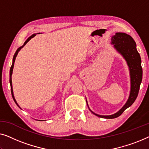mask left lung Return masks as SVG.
Returning <instances> with one entry per match:
<instances>
[{"label":"left lung","mask_w":149,"mask_h":149,"mask_svg":"<svg viewBox=\"0 0 149 149\" xmlns=\"http://www.w3.org/2000/svg\"><path fill=\"white\" fill-rule=\"evenodd\" d=\"M111 44L116 51L122 56L127 63L130 71V91L128 99L123 107L117 113L111 115H100L93 113L88 108L93 115L104 119H114L117 118L123 113V111L136 100L139 91L140 86L142 79V68L141 66V58L136 49V44L133 38L129 34L123 32H116L111 38Z\"/></svg>","instance_id":"1"}]
</instances>
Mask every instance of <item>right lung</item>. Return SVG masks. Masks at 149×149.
I'll return each mask as SVG.
<instances>
[{
  "instance_id": "add662e5",
  "label": "right lung",
  "mask_w": 149,
  "mask_h": 149,
  "mask_svg": "<svg viewBox=\"0 0 149 149\" xmlns=\"http://www.w3.org/2000/svg\"><path fill=\"white\" fill-rule=\"evenodd\" d=\"M38 34H40V33H38ZM36 35V34H32V35L30 36V37L28 38V39L26 40L25 42H24L23 45L21 46V47H19L17 49V51H16L15 53V54H14V56H13V62H12V65H11V68H10V72H9V83H10V85H11V94H12V97H13V100H14V102H15L16 104H17V105L18 107H19V106L18 105V104L17 103V102H16L15 99V97H14V94H13V85H12V74H13V67H14V63H15V58H16V57H17V54H18V53H19V51L21 50L26 45V44L27 43V42H28V41H29V40H30V39H31V38H33V37H34V36H35ZM19 108H20V107H19ZM20 109H21V108H20ZM39 121H40V120H39Z\"/></svg>"
}]
</instances>
